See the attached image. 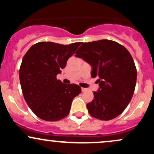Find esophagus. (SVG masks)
Listing matches in <instances>:
<instances>
[{"mask_svg":"<svg viewBox=\"0 0 154 154\" xmlns=\"http://www.w3.org/2000/svg\"><path fill=\"white\" fill-rule=\"evenodd\" d=\"M85 91H87V89L85 88H82V92H85Z\"/></svg>","mask_w":154,"mask_h":154,"instance_id":"esophagus-1","label":"esophagus"}]
</instances>
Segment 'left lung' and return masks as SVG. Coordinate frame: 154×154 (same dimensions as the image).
Wrapping results in <instances>:
<instances>
[{
    "label": "left lung",
    "mask_w": 154,
    "mask_h": 154,
    "mask_svg": "<svg viewBox=\"0 0 154 154\" xmlns=\"http://www.w3.org/2000/svg\"><path fill=\"white\" fill-rule=\"evenodd\" d=\"M75 54L91 65L93 78L98 77L99 88L87 104L90 114L105 121L121 114L132 99L137 80L130 52L116 42L100 40L82 43Z\"/></svg>",
    "instance_id": "8db88e82"
}]
</instances>
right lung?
<instances>
[{
	"label": "right lung",
	"mask_w": 154,
	"mask_h": 154,
	"mask_svg": "<svg viewBox=\"0 0 154 154\" xmlns=\"http://www.w3.org/2000/svg\"><path fill=\"white\" fill-rule=\"evenodd\" d=\"M80 44L40 42L23 57L19 69L22 93L27 105L40 119L53 122L66 117L72 100L81 93L77 85L65 84L56 79Z\"/></svg>",
	"instance_id": "1"
}]
</instances>
